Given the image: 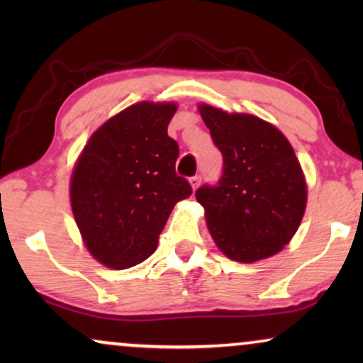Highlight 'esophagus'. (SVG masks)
Wrapping results in <instances>:
<instances>
[{
    "instance_id": "1",
    "label": "esophagus",
    "mask_w": 363,
    "mask_h": 363,
    "mask_svg": "<svg viewBox=\"0 0 363 363\" xmlns=\"http://www.w3.org/2000/svg\"><path fill=\"white\" fill-rule=\"evenodd\" d=\"M200 182H201V177L200 175H195V177L190 178V183H191L193 190H196V188L200 186Z\"/></svg>"
}]
</instances>
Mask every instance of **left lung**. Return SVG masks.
Returning a JSON list of instances; mask_svg holds the SVG:
<instances>
[{
	"mask_svg": "<svg viewBox=\"0 0 363 363\" xmlns=\"http://www.w3.org/2000/svg\"><path fill=\"white\" fill-rule=\"evenodd\" d=\"M200 113L223 155L220 182L195 193L213 240L233 261L276 255L294 236L307 201L289 140L250 113H228L206 104Z\"/></svg>",
	"mask_w": 363,
	"mask_h": 363,
	"instance_id": "8db88e82",
	"label": "left lung"
}]
</instances>
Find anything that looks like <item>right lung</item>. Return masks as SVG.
<instances>
[{
	"instance_id": "1",
	"label": "right lung",
	"mask_w": 363,
	"mask_h": 363,
	"mask_svg": "<svg viewBox=\"0 0 363 363\" xmlns=\"http://www.w3.org/2000/svg\"><path fill=\"white\" fill-rule=\"evenodd\" d=\"M177 106L138 102L89 138L71 178V206L87 250L127 269L157 250L173 206L191 195L178 177V143L167 128Z\"/></svg>"
}]
</instances>
